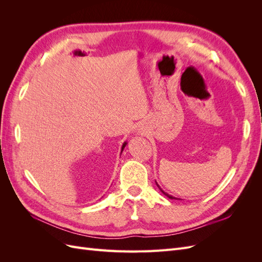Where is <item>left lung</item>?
Here are the masks:
<instances>
[{"instance_id":"left-lung-1","label":"left lung","mask_w":262,"mask_h":262,"mask_svg":"<svg viewBox=\"0 0 262 262\" xmlns=\"http://www.w3.org/2000/svg\"><path fill=\"white\" fill-rule=\"evenodd\" d=\"M156 185H157V184H156ZM157 187L161 189V187H160V186H158V185H157ZM161 191H162V192H163V193H164V194H165L166 196H167V198H169V199H171V200H172V199H176V200H179V199H177V198H175V196H172V195L168 194L167 192H165V191H163V190H162V189H161Z\"/></svg>"}]
</instances>
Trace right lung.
I'll return each mask as SVG.
<instances>
[{"mask_svg":"<svg viewBox=\"0 0 262 262\" xmlns=\"http://www.w3.org/2000/svg\"><path fill=\"white\" fill-rule=\"evenodd\" d=\"M125 145H126V142H124V143L122 144V148H121V153H122V150H123V148L125 147Z\"/></svg>","mask_w":262,"mask_h":262,"instance_id":"add662e5","label":"right lung"}]
</instances>
